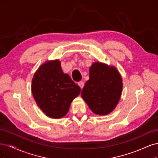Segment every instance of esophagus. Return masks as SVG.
Segmentation results:
<instances>
[{
	"mask_svg": "<svg viewBox=\"0 0 158 158\" xmlns=\"http://www.w3.org/2000/svg\"><path fill=\"white\" fill-rule=\"evenodd\" d=\"M78 85L80 87L81 89H82L83 87H84V82H82V81H80V82H79L78 83Z\"/></svg>",
	"mask_w": 158,
	"mask_h": 158,
	"instance_id": "34e87169",
	"label": "esophagus"
}]
</instances>
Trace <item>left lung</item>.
Masks as SVG:
<instances>
[{
	"mask_svg": "<svg viewBox=\"0 0 158 158\" xmlns=\"http://www.w3.org/2000/svg\"><path fill=\"white\" fill-rule=\"evenodd\" d=\"M89 78L81 95L92 111L106 115L115 109L123 92V79L114 66L95 62L89 67Z\"/></svg>",
	"mask_w": 158,
	"mask_h": 158,
	"instance_id": "obj_1",
	"label": "left lung"
}]
</instances>
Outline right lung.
<instances>
[{
	"mask_svg": "<svg viewBox=\"0 0 158 158\" xmlns=\"http://www.w3.org/2000/svg\"><path fill=\"white\" fill-rule=\"evenodd\" d=\"M58 59L46 61L36 70L31 80V93L37 105L47 117L60 118L69 111L81 89L63 73Z\"/></svg>",
	"mask_w": 158,
	"mask_h": 158,
	"instance_id": "right-lung-1",
	"label": "right lung"
}]
</instances>
